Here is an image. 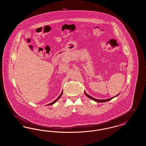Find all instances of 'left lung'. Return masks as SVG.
Returning a JSON list of instances; mask_svg holds the SVG:
<instances>
[{
	"instance_id": "obj_1",
	"label": "left lung",
	"mask_w": 146,
	"mask_h": 146,
	"mask_svg": "<svg viewBox=\"0 0 146 146\" xmlns=\"http://www.w3.org/2000/svg\"><path fill=\"white\" fill-rule=\"evenodd\" d=\"M85 95H86L87 97H88L89 98H91V99L93 100L94 101H96V102H104L108 101L111 100L112 98H113L114 97H115V96H117L118 95H119V94H118V95H117V96H114V97H111V98H108V99H106V100H98V99H96V98H94V97H91L90 95H89L88 94H87L85 92Z\"/></svg>"
}]
</instances>
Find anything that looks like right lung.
<instances>
[{"mask_svg":"<svg viewBox=\"0 0 146 146\" xmlns=\"http://www.w3.org/2000/svg\"><path fill=\"white\" fill-rule=\"evenodd\" d=\"M62 94H63V91L62 92H61V94H60V96H58V97H57V99H56V100L55 101H54V102H52V103H51V104H48V105H51V104H55V103L56 102V101H57V100H58V99H59V98H60V97H61V96H62Z\"/></svg>","mask_w":146,"mask_h":146,"instance_id":"obj_1","label":"right lung"}]
</instances>
